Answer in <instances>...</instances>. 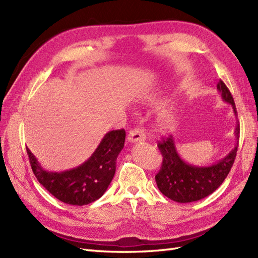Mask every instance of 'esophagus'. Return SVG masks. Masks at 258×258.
<instances>
[{
    "label": "esophagus",
    "instance_id": "34e87169",
    "mask_svg": "<svg viewBox=\"0 0 258 258\" xmlns=\"http://www.w3.org/2000/svg\"><path fill=\"white\" fill-rule=\"evenodd\" d=\"M145 136L142 133V131L140 128H133L130 131V133L127 135V141L131 142V143H138V142L144 141Z\"/></svg>",
    "mask_w": 258,
    "mask_h": 258
}]
</instances>
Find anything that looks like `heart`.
Returning a JSON list of instances; mask_svg holds the SVG:
<instances>
[{
  "instance_id": "1",
  "label": "heart",
  "mask_w": 258,
  "mask_h": 258,
  "mask_svg": "<svg viewBox=\"0 0 258 258\" xmlns=\"http://www.w3.org/2000/svg\"><path fill=\"white\" fill-rule=\"evenodd\" d=\"M175 124H176V118H175V115L171 111L164 112L160 118H158V126L164 132H169L174 128Z\"/></svg>"
}]
</instances>
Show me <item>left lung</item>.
<instances>
[{"label": "left lung", "mask_w": 258, "mask_h": 258, "mask_svg": "<svg viewBox=\"0 0 258 258\" xmlns=\"http://www.w3.org/2000/svg\"><path fill=\"white\" fill-rule=\"evenodd\" d=\"M217 90L223 101L231 104L234 115L237 116L233 96L222 80L218 82ZM234 133L237 140L234 149L210 166H196L186 163L178 154L173 136L163 139L157 145L163 156L162 167L155 176L157 187L162 194L174 202L190 203L204 199L215 191L227 177L236 157L239 139L238 119Z\"/></svg>", "instance_id": "8db88e82"}]
</instances>
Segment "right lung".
Returning <instances> with one entry per match:
<instances>
[{
    "mask_svg": "<svg viewBox=\"0 0 258 258\" xmlns=\"http://www.w3.org/2000/svg\"><path fill=\"white\" fill-rule=\"evenodd\" d=\"M125 131H111L97 149L80 166L64 172H48L32 152L26 149L32 171L40 184L63 203L83 206L100 199L111 184L116 169V158L124 147Z\"/></svg>",
    "mask_w": 258,
    "mask_h": 258,
    "instance_id": "right-lung-1",
    "label": "right lung"
}]
</instances>
